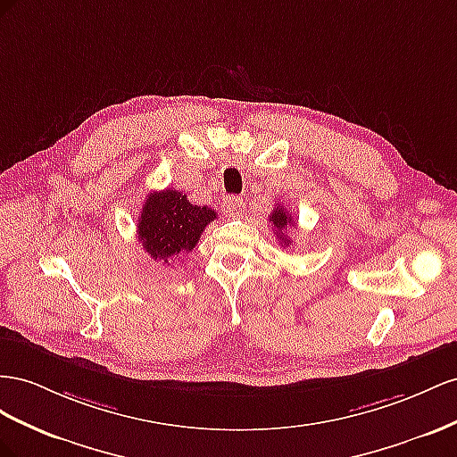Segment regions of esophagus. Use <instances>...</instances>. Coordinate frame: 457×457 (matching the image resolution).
<instances>
[{
    "label": "esophagus",
    "instance_id": "esophagus-1",
    "mask_svg": "<svg viewBox=\"0 0 457 457\" xmlns=\"http://www.w3.org/2000/svg\"><path fill=\"white\" fill-rule=\"evenodd\" d=\"M221 208H224L226 216L237 218L243 212V199L241 197H226L224 203H221Z\"/></svg>",
    "mask_w": 457,
    "mask_h": 457
}]
</instances>
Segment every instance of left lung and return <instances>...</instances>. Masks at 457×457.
<instances>
[{"label": "left lung", "mask_w": 457, "mask_h": 457, "mask_svg": "<svg viewBox=\"0 0 457 457\" xmlns=\"http://www.w3.org/2000/svg\"><path fill=\"white\" fill-rule=\"evenodd\" d=\"M270 221H271V228H273V231H276V236L281 241V245H289L291 237H287L285 231H287V228H291V226L295 228L293 216H289V212H285V208L278 204L276 208H273Z\"/></svg>", "instance_id": "1"}]
</instances>
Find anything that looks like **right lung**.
<instances>
[{"label": "right lung", "mask_w": 457, "mask_h": 457, "mask_svg": "<svg viewBox=\"0 0 457 457\" xmlns=\"http://www.w3.org/2000/svg\"><path fill=\"white\" fill-rule=\"evenodd\" d=\"M212 220H216L212 208L191 204L187 195L168 187L147 195L139 216L137 237L153 260L170 266L174 256L195 249Z\"/></svg>", "instance_id": "add662e5"}]
</instances>
